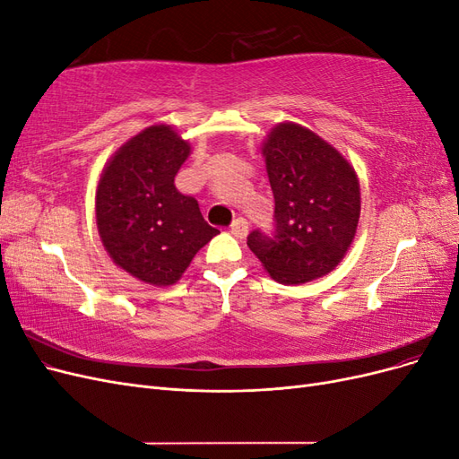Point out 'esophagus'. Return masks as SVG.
<instances>
[{
  "instance_id": "34e87169",
  "label": "esophagus",
  "mask_w": 459,
  "mask_h": 459,
  "mask_svg": "<svg viewBox=\"0 0 459 459\" xmlns=\"http://www.w3.org/2000/svg\"><path fill=\"white\" fill-rule=\"evenodd\" d=\"M231 233L235 235V238H238V239H243L245 238V235L248 233V221L245 220V218H235L233 220V224H231Z\"/></svg>"
}]
</instances>
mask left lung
I'll use <instances>...</instances> for the list:
<instances>
[{"mask_svg": "<svg viewBox=\"0 0 459 459\" xmlns=\"http://www.w3.org/2000/svg\"><path fill=\"white\" fill-rule=\"evenodd\" d=\"M273 193V231L247 245L275 281L299 285L329 273L349 251L359 186L349 160L314 132L283 122L262 147Z\"/></svg>", "mask_w": 459, "mask_h": 459, "instance_id": "left-lung-1", "label": "left lung"}]
</instances>
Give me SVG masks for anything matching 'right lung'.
<instances>
[{
	"instance_id": "right-lung-1",
	"label": "right lung",
	"mask_w": 459,
	"mask_h": 459,
	"mask_svg": "<svg viewBox=\"0 0 459 459\" xmlns=\"http://www.w3.org/2000/svg\"><path fill=\"white\" fill-rule=\"evenodd\" d=\"M189 145L170 126H151L110 159L95 193L97 228L110 258L151 285H172L220 230L174 178Z\"/></svg>"
}]
</instances>
